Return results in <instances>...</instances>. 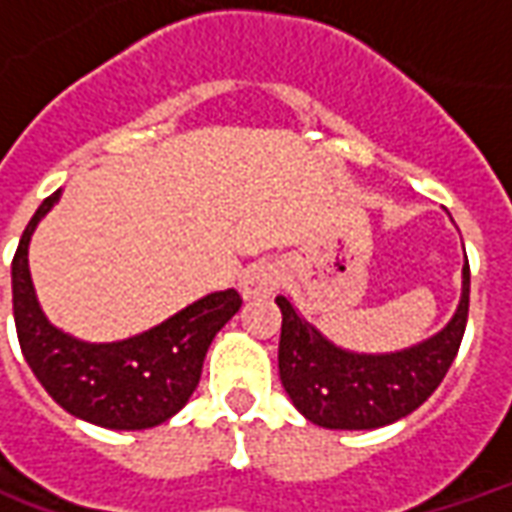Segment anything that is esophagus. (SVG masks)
Returning <instances> with one entry per match:
<instances>
[{
	"instance_id": "34e87169",
	"label": "esophagus",
	"mask_w": 512,
	"mask_h": 512,
	"mask_svg": "<svg viewBox=\"0 0 512 512\" xmlns=\"http://www.w3.org/2000/svg\"><path fill=\"white\" fill-rule=\"evenodd\" d=\"M279 285V268L277 263L271 260H257L252 266H246V271L241 274V296L244 299H263V296H271Z\"/></svg>"
}]
</instances>
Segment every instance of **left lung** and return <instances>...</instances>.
<instances>
[{"label":"left lung","instance_id":"1","mask_svg":"<svg viewBox=\"0 0 512 512\" xmlns=\"http://www.w3.org/2000/svg\"><path fill=\"white\" fill-rule=\"evenodd\" d=\"M282 310L279 378L304 417L329 430H373L408 417L428 400L461 348L469 318V260L452 321L422 343L395 354H354L326 340L290 299Z\"/></svg>","mask_w":512,"mask_h":512}]
</instances>
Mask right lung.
<instances>
[{"instance_id": "right-lung-1", "label": "right lung", "mask_w": 512, "mask_h": 512, "mask_svg": "<svg viewBox=\"0 0 512 512\" xmlns=\"http://www.w3.org/2000/svg\"><path fill=\"white\" fill-rule=\"evenodd\" d=\"M62 191L40 202L13 257V318L21 354L68 414L109 430L156 428L189 403L216 332L241 310L238 290H216L153 329L117 343H84L43 315L29 274V241Z\"/></svg>"}]
</instances>
